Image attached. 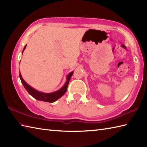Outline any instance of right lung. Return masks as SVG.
<instances>
[{"label":"right lung","instance_id":"1","mask_svg":"<svg viewBox=\"0 0 147 147\" xmlns=\"http://www.w3.org/2000/svg\"><path fill=\"white\" fill-rule=\"evenodd\" d=\"M26 47V45L24 46L23 51V52H22V54L23 53ZM73 73H74V71H72L70 73H69L67 74V76L66 77V82H65L64 86H62L61 88L57 90V91L54 92H52V93H44L42 92L38 91V90H36L35 88H33V87L30 86L28 84L25 82V81L23 79L21 73H20V80L21 81L22 84H23V86L24 87V88L27 90V92H28L29 94L31 96H32L33 98H35V99L38 100L52 103V102H55L59 98H60L61 96L62 95H64V93L66 92L69 82L70 79H71L72 75H73Z\"/></svg>","mask_w":147,"mask_h":147}]
</instances>
